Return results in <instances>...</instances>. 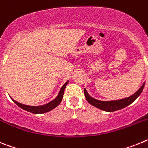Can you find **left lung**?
<instances>
[{
    "label": "left lung",
    "mask_w": 148,
    "mask_h": 148,
    "mask_svg": "<svg viewBox=\"0 0 148 148\" xmlns=\"http://www.w3.org/2000/svg\"><path fill=\"white\" fill-rule=\"evenodd\" d=\"M145 83H144L142 87L139 88V90L137 92H136L133 95H132L131 96L118 101H99L90 96L85 89L84 90V95H85L86 99L90 104H92V105L95 106V107L102 110L108 111V112H113V111L122 109V108H125V107L128 106L131 103H133L137 99L138 95L142 93L144 87H145Z\"/></svg>",
    "instance_id": "left-lung-1"
}]
</instances>
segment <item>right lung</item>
<instances>
[{"label":"right lung","mask_w":148,"mask_h":148,"mask_svg":"<svg viewBox=\"0 0 148 148\" xmlns=\"http://www.w3.org/2000/svg\"><path fill=\"white\" fill-rule=\"evenodd\" d=\"M67 84L68 82H66V83L63 85L61 90H60L59 93H58V96H57L54 100L52 101L51 102L48 103V104H45V105L38 106V107H33V106H28L25 105V104H20V103L17 102L16 101L13 100V99L12 101L18 106V107H20L21 108L25 110L28 111V112H30V113H34V114H41V113H47V112H49V111L54 109L55 108H56V107L61 102V101H62L63 99V95H64V92L65 87H66Z\"/></svg>","instance_id":"obj_1"}]
</instances>
